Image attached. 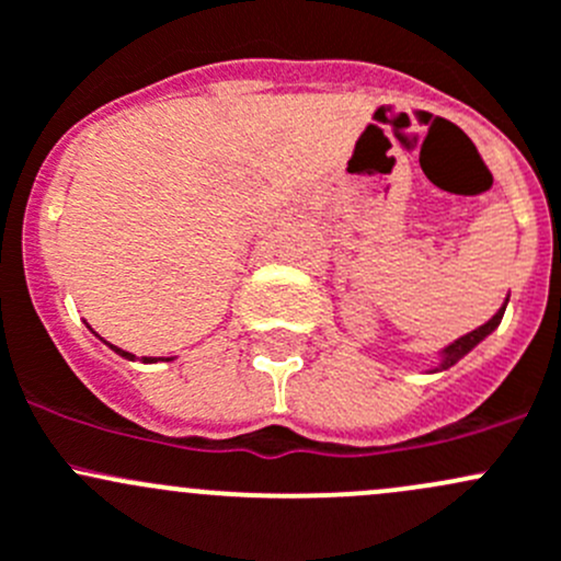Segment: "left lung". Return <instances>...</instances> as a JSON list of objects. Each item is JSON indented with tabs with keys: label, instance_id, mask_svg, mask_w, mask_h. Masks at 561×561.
Instances as JSON below:
<instances>
[{
	"label": "left lung",
	"instance_id": "left-lung-1",
	"mask_svg": "<svg viewBox=\"0 0 561 561\" xmlns=\"http://www.w3.org/2000/svg\"><path fill=\"white\" fill-rule=\"evenodd\" d=\"M502 313H505V308H502L500 313H496L492 321H486V323H483V327L472 329L470 334H465V337H459V340H456L454 345H448V348H446V362H443V367H451V365H456V362H459L461 356H465L467 351L472 348V345H478V343H481V340L486 337V334L492 332V329H496V323L502 321Z\"/></svg>",
	"mask_w": 561,
	"mask_h": 561
}]
</instances>
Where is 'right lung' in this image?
<instances>
[{
  "label": "right lung",
  "instance_id": "add662e5",
  "mask_svg": "<svg viewBox=\"0 0 561 561\" xmlns=\"http://www.w3.org/2000/svg\"><path fill=\"white\" fill-rule=\"evenodd\" d=\"M110 348H113V351H115V354L126 356V359H135V356H131V354H126V351H121V348H115V345H110ZM146 362H151V359H146Z\"/></svg>",
  "mask_w": 561,
  "mask_h": 561
}]
</instances>
